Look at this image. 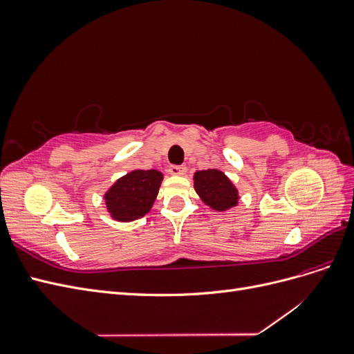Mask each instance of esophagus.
Instances as JSON below:
<instances>
[{"mask_svg": "<svg viewBox=\"0 0 354 354\" xmlns=\"http://www.w3.org/2000/svg\"><path fill=\"white\" fill-rule=\"evenodd\" d=\"M168 171L171 176H185L187 168L185 165H171Z\"/></svg>", "mask_w": 354, "mask_h": 354, "instance_id": "obj_1", "label": "esophagus"}]
</instances>
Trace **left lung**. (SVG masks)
<instances>
[{
    "label": "left lung",
    "instance_id": "obj_1",
    "mask_svg": "<svg viewBox=\"0 0 354 354\" xmlns=\"http://www.w3.org/2000/svg\"><path fill=\"white\" fill-rule=\"evenodd\" d=\"M194 186L202 202L212 209L226 211L238 205V189L223 171L216 168L196 171Z\"/></svg>",
    "mask_w": 354,
    "mask_h": 354
}]
</instances>
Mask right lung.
Segmentation results:
<instances>
[{
    "mask_svg": "<svg viewBox=\"0 0 354 354\" xmlns=\"http://www.w3.org/2000/svg\"><path fill=\"white\" fill-rule=\"evenodd\" d=\"M162 178L156 169H134L118 178L103 196L111 217L124 223L145 217L153 205Z\"/></svg>",
    "mask_w": 354,
    "mask_h": 354,
    "instance_id": "right-lung-1",
    "label": "right lung"
}]
</instances>
